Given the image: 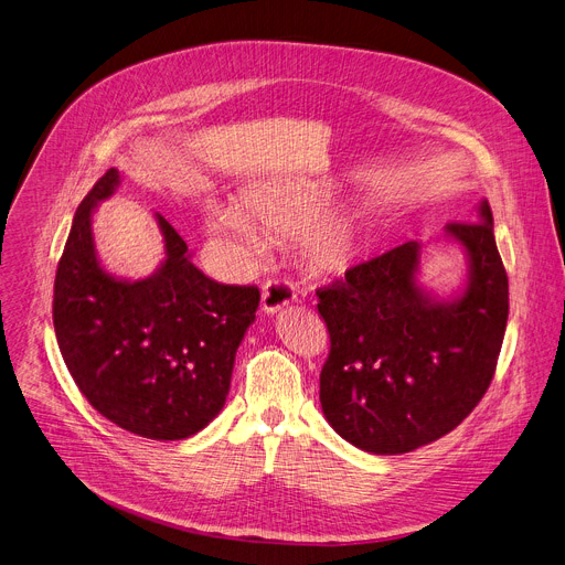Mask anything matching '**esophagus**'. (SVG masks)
Returning a JSON list of instances; mask_svg holds the SVG:
<instances>
[{"mask_svg": "<svg viewBox=\"0 0 565 565\" xmlns=\"http://www.w3.org/2000/svg\"><path fill=\"white\" fill-rule=\"evenodd\" d=\"M297 299V290L292 284L281 281V279H273L268 284H264V292H262V309L268 316H277L286 306H290Z\"/></svg>", "mask_w": 565, "mask_h": 565, "instance_id": "1", "label": "esophagus"}]
</instances>
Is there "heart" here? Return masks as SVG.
<instances>
[{
    "instance_id": "heart-1",
    "label": "heart",
    "mask_w": 565,
    "mask_h": 565,
    "mask_svg": "<svg viewBox=\"0 0 565 565\" xmlns=\"http://www.w3.org/2000/svg\"><path fill=\"white\" fill-rule=\"evenodd\" d=\"M327 191L295 180L256 184L243 193V210L234 204H212L207 227L238 243L247 254L262 247L259 226L268 234H299V252L316 273H342L363 243V214L335 210L316 218L327 204Z\"/></svg>"
}]
</instances>
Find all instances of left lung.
<instances>
[{
	"label": "left lung",
	"instance_id": "1",
	"mask_svg": "<svg viewBox=\"0 0 565 565\" xmlns=\"http://www.w3.org/2000/svg\"><path fill=\"white\" fill-rule=\"evenodd\" d=\"M467 254V284L439 297L419 284V241L358 264L320 288L331 351L320 403L331 428L355 448L398 455L465 422L484 396L509 316V281L489 202L471 223H448Z\"/></svg>",
	"mask_w": 565,
	"mask_h": 565
}]
</instances>
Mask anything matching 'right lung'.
<instances>
[{
    "mask_svg": "<svg viewBox=\"0 0 565 565\" xmlns=\"http://www.w3.org/2000/svg\"><path fill=\"white\" fill-rule=\"evenodd\" d=\"M119 182L110 169L74 214L54 284L58 347L74 383L106 419L146 439H186L223 409L236 349L262 295L204 277L160 214L158 270L143 279L108 273L92 218Z\"/></svg>",
    "mask_w": 565,
    "mask_h": 565,
    "instance_id": "right-lung-1",
    "label": "right lung"
}]
</instances>
